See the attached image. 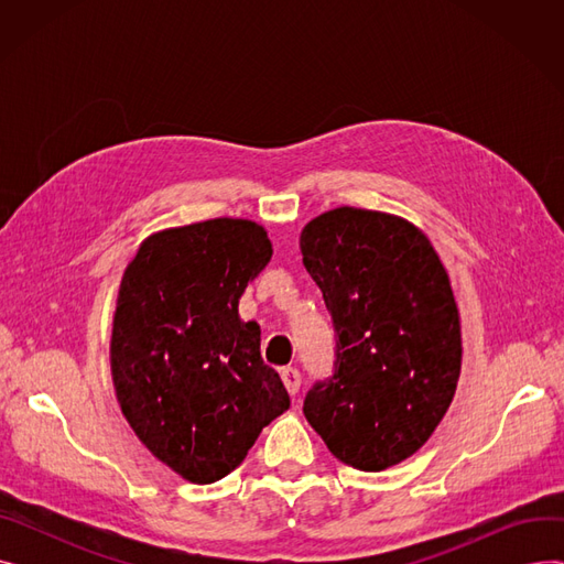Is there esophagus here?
<instances>
[{
    "label": "esophagus",
    "instance_id": "obj_1",
    "mask_svg": "<svg viewBox=\"0 0 564 564\" xmlns=\"http://www.w3.org/2000/svg\"><path fill=\"white\" fill-rule=\"evenodd\" d=\"M281 379H283V383H285V389H288L290 395H294V393L300 391V387H302V375H300L297 368H292V366L281 368Z\"/></svg>",
    "mask_w": 564,
    "mask_h": 564
}]
</instances>
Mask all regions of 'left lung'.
<instances>
[{
    "label": "left lung",
    "instance_id": "left-lung-1",
    "mask_svg": "<svg viewBox=\"0 0 564 564\" xmlns=\"http://www.w3.org/2000/svg\"><path fill=\"white\" fill-rule=\"evenodd\" d=\"M300 247L336 332L334 375L304 416L334 457L383 470L425 446L462 370L459 311L427 235L402 217L336 207Z\"/></svg>",
    "mask_w": 564,
    "mask_h": 564
}]
</instances>
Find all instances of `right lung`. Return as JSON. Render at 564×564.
Listing matches in <instances>:
<instances>
[{"label":"right lung","instance_id":"add662e5","mask_svg":"<svg viewBox=\"0 0 564 564\" xmlns=\"http://www.w3.org/2000/svg\"><path fill=\"white\" fill-rule=\"evenodd\" d=\"M270 258L256 221L207 219L145 237L118 288V404L143 446L194 485L228 476L290 406L260 357V327L237 313Z\"/></svg>","mask_w":564,"mask_h":564}]
</instances>
